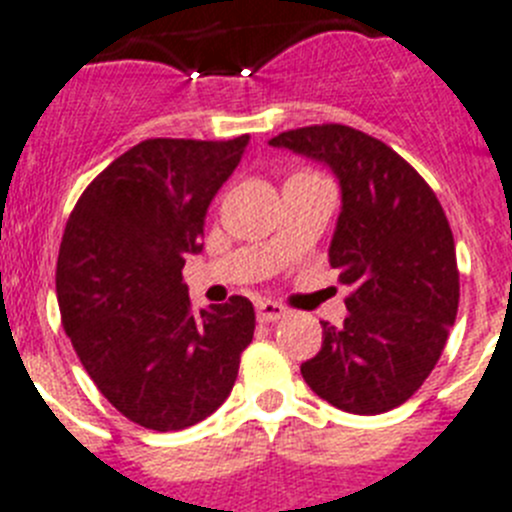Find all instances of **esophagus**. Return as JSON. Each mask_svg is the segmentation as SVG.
Masks as SVG:
<instances>
[{
	"mask_svg": "<svg viewBox=\"0 0 512 512\" xmlns=\"http://www.w3.org/2000/svg\"><path fill=\"white\" fill-rule=\"evenodd\" d=\"M285 313H288V308L280 306V303L275 301L257 303V321H260V324H273V321L285 319Z\"/></svg>",
	"mask_w": 512,
	"mask_h": 512,
	"instance_id": "34e87169",
	"label": "esophagus"
}]
</instances>
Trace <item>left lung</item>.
Wrapping results in <instances>:
<instances>
[{"mask_svg": "<svg viewBox=\"0 0 512 512\" xmlns=\"http://www.w3.org/2000/svg\"><path fill=\"white\" fill-rule=\"evenodd\" d=\"M326 163L342 186L331 267L352 288L342 326L324 321L319 354L301 365L339 411L377 416L423 385L457 319L454 237L436 193L393 147L347 124H313L270 140Z\"/></svg>", "mask_w": 512, "mask_h": 512, "instance_id": "obj_1", "label": "left lung"}]
</instances>
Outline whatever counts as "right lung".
Wrapping results in <instances>:
<instances>
[{"label": "right lung", "instance_id": "1", "mask_svg": "<svg viewBox=\"0 0 512 512\" xmlns=\"http://www.w3.org/2000/svg\"><path fill=\"white\" fill-rule=\"evenodd\" d=\"M234 140L155 137L89 183L63 232L55 293L63 329L101 395L132 423L181 431L229 398L255 334L245 296L193 311L186 255L239 165Z\"/></svg>", "mask_w": 512, "mask_h": 512}]
</instances>
